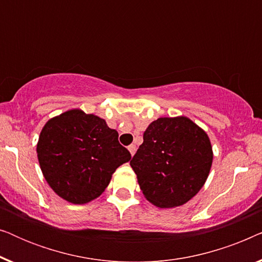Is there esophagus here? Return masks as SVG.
<instances>
[{"label": "esophagus", "instance_id": "obj_1", "mask_svg": "<svg viewBox=\"0 0 262 262\" xmlns=\"http://www.w3.org/2000/svg\"><path fill=\"white\" fill-rule=\"evenodd\" d=\"M136 150H137V146H136L135 144H131L130 146H128V151H130V154H131V156H134V155H135Z\"/></svg>", "mask_w": 262, "mask_h": 262}]
</instances>
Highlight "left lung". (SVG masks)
I'll return each mask as SVG.
<instances>
[{"label": "left lung", "instance_id": "obj_1", "mask_svg": "<svg viewBox=\"0 0 262 262\" xmlns=\"http://www.w3.org/2000/svg\"><path fill=\"white\" fill-rule=\"evenodd\" d=\"M212 160L206 132L180 116L154 120L130 164L146 200L169 209L184 205L202 189Z\"/></svg>", "mask_w": 262, "mask_h": 262}]
</instances>
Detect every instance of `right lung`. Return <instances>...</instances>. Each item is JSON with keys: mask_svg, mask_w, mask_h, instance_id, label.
I'll list each match as a JSON object with an SVG mask.
<instances>
[{"mask_svg": "<svg viewBox=\"0 0 262 262\" xmlns=\"http://www.w3.org/2000/svg\"><path fill=\"white\" fill-rule=\"evenodd\" d=\"M37 154L50 187L73 204H87L101 195L117 168L131 160L116 130L78 108L48 120Z\"/></svg>", "mask_w": 262, "mask_h": 262, "instance_id": "obj_1", "label": "right lung"}]
</instances>
